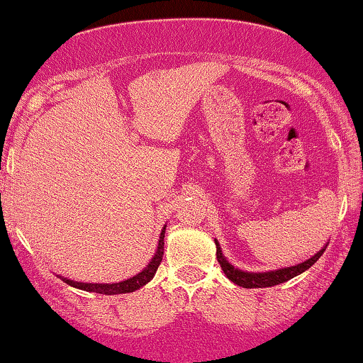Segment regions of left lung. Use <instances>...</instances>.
Returning <instances> with one entry per match:
<instances>
[{"label":"left lung","instance_id":"8db88e82","mask_svg":"<svg viewBox=\"0 0 363 363\" xmlns=\"http://www.w3.org/2000/svg\"><path fill=\"white\" fill-rule=\"evenodd\" d=\"M215 242H216V257H218V262H220L223 272H225L228 279L233 281L238 286L246 287V289H252V287L277 286V284H281V282L292 279V277H296L297 274H302V272L309 269V267L314 264V262L319 259L322 255H324V251L327 247V246H324L319 252H317V255L312 256L311 259L301 262V264H297V266L282 267V269L267 271V272H246V271H241L233 264H230V262L226 261V257L223 256L220 242H218L216 240H215Z\"/></svg>","mask_w":363,"mask_h":363}]
</instances>
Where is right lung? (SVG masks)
Wrapping results in <instances>:
<instances>
[{"mask_svg":"<svg viewBox=\"0 0 363 363\" xmlns=\"http://www.w3.org/2000/svg\"><path fill=\"white\" fill-rule=\"evenodd\" d=\"M163 238H165V228H163L160 233V240H158V246H157V252L155 256L152 257V261L148 262L147 267L143 271L138 272L137 276L130 277L127 281H121V282H113V284H97V282H77V281H71L67 277H61V279L66 282V284L77 287V289L82 291H89V292H97V294H107V296H113V294H127V292H133L137 289H140L142 286H145L147 282H150L155 276V272L160 266V262L163 259Z\"/></svg>","mask_w":363,"mask_h":363,"instance_id":"1","label":"right lung"}]
</instances>
